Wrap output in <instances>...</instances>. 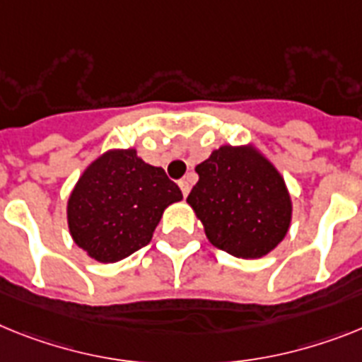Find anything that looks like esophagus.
Listing matches in <instances>:
<instances>
[{
  "mask_svg": "<svg viewBox=\"0 0 362 362\" xmlns=\"http://www.w3.org/2000/svg\"><path fill=\"white\" fill-rule=\"evenodd\" d=\"M178 186H180V189H182V195H184V197L189 195V189H191L189 180H186V178H184V180L178 182Z\"/></svg>",
  "mask_w": 362,
  "mask_h": 362,
  "instance_id": "esophagus-1",
  "label": "esophagus"
}]
</instances>
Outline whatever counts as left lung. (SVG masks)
Masks as SVG:
<instances>
[{
    "label": "left lung",
    "instance_id": "left-lung-1",
    "mask_svg": "<svg viewBox=\"0 0 362 362\" xmlns=\"http://www.w3.org/2000/svg\"><path fill=\"white\" fill-rule=\"evenodd\" d=\"M195 171L199 182L187 204L214 247L256 259L284 241L293 221V199L278 167L256 145H223Z\"/></svg>",
    "mask_w": 362,
    "mask_h": 362
}]
</instances>
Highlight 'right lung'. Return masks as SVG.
<instances>
[{"label":"right lung","mask_w":362,"mask_h":362,"mask_svg":"<svg viewBox=\"0 0 362 362\" xmlns=\"http://www.w3.org/2000/svg\"><path fill=\"white\" fill-rule=\"evenodd\" d=\"M180 200L162 167L145 163L136 148H108L69 193V235L88 257L115 263L148 245L163 211Z\"/></svg>","instance_id":"1"}]
</instances>
